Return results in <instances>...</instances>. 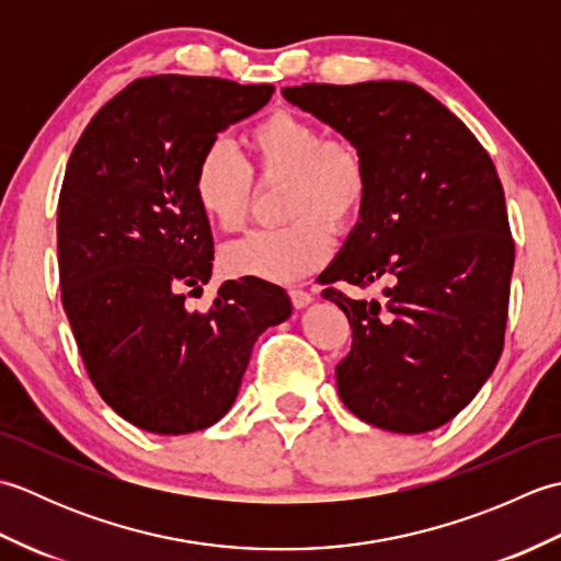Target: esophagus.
I'll use <instances>...</instances> for the list:
<instances>
[{
  "mask_svg": "<svg viewBox=\"0 0 561 561\" xmlns=\"http://www.w3.org/2000/svg\"><path fill=\"white\" fill-rule=\"evenodd\" d=\"M289 299H291L294 308H306L308 304L313 301V294H308V291H304V289H291V291H289Z\"/></svg>",
  "mask_w": 561,
  "mask_h": 561,
  "instance_id": "34e87169",
  "label": "esophagus"
}]
</instances>
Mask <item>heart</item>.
<instances>
[{
	"mask_svg": "<svg viewBox=\"0 0 561 561\" xmlns=\"http://www.w3.org/2000/svg\"><path fill=\"white\" fill-rule=\"evenodd\" d=\"M253 171L284 178L282 214L289 224L257 229L229 243L221 267L231 277L296 282L316 272L332 253V231L359 219L368 197V165L347 139H325L323 129L291 111H274L248 137ZM193 199L202 217L221 231L241 229L253 178L226 141H211L193 171Z\"/></svg>",
	"mask_w": 561,
	"mask_h": 561,
	"instance_id": "heart-1",
	"label": "heart"
}]
</instances>
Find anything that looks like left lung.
<instances>
[{"label": "left lung", "instance_id": "left-lung-1", "mask_svg": "<svg viewBox=\"0 0 561 561\" xmlns=\"http://www.w3.org/2000/svg\"><path fill=\"white\" fill-rule=\"evenodd\" d=\"M282 93L368 165L359 221L318 277L352 325L335 368L340 398L386 432H432L478 396L504 350L514 238L494 163L460 117L410 81ZM378 278L391 282L386 305L331 287Z\"/></svg>", "mask_w": 561, "mask_h": 561}]
</instances>
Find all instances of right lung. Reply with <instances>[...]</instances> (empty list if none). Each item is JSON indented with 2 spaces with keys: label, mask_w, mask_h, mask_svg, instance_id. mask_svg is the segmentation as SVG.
<instances>
[{
  "label": "right lung",
  "mask_w": 561,
  "mask_h": 561,
  "mask_svg": "<svg viewBox=\"0 0 561 561\" xmlns=\"http://www.w3.org/2000/svg\"><path fill=\"white\" fill-rule=\"evenodd\" d=\"M272 83L161 75L93 115L57 205L62 306L91 383L145 432L178 436L231 410L255 340L291 316L265 279L224 282L207 313L183 289L211 277L209 221L193 171L217 135L257 113Z\"/></svg>",
  "instance_id": "1"
}]
</instances>
